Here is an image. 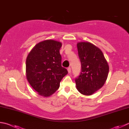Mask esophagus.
Instances as JSON below:
<instances>
[{
  "instance_id": "esophagus-1",
  "label": "esophagus",
  "mask_w": 129,
  "mask_h": 129,
  "mask_svg": "<svg viewBox=\"0 0 129 129\" xmlns=\"http://www.w3.org/2000/svg\"><path fill=\"white\" fill-rule=\"evenodd\" d=\"M67 70H68V72L69 73H70L71 72V68H70V67H69L67 69Z\"/></svg>"
}]
</instances>
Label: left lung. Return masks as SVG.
I'll list each match as a JSON object with an SVG mask.
<instances>
[{
	"instance_id": "1",
	"label": "left lung",
	"mask_w": 129,
	"mask_h": 129,
	"mask_svg": "<svg viewBox=\"0 0 129 129\" xmlns=\"http://www.w3.org/2000/svg\"><path fill=\"white\" fill-rule=\"evenodd\" d=\"M81 63V73L76 79V88L82 94L92 95L101 88L106 82L109 65L102 51L89 42L77 44Z\"/></svg>"
}]
</instances>
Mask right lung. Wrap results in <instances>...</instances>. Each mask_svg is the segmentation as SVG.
<instances>
[{"label":"right lung","instance_id":"1","mask_svg":"<svg viewBox=\"0 0 129 129\" xmlns=\"http://www.w3.org/2000/svg\"><path fill=\"white\" fill-rule=\"evenodd\" d=\"M61 42L47 39L36 44L26 60V76L33 88L43 97L52 95L60 87L67 70L61 67Z\"/></svg>","mask_w":129,"mask_h":129}]
</instances>
